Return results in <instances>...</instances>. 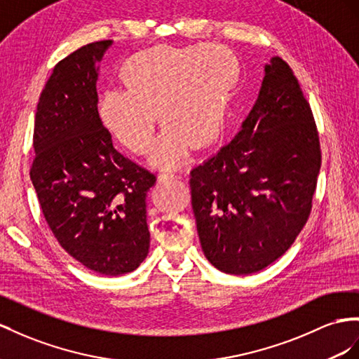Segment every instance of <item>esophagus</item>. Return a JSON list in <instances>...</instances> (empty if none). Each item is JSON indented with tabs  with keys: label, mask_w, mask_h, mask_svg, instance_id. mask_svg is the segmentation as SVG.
Masks as SVG:
<instances>
[{
	"label": "esophagus",
	"mask_w": 359,
	"mask_h": 359,
	"mask_svg": "<svg viewBox=\"0 0 359 359\" xmlns=\"http://www.w3.org/2000/svg\"><path fill=\"white\" fill-rule=\"evenodd\" d=\"M158 179L161 182H167V180H171V179H179V174H176V172H161Z\"/></svg>",
	"instance_id": "esophagus-1"
}]
</instances>
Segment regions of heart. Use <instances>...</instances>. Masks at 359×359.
Instances as JSON below:
<instances>
[{
    "instance_id": "1",
    "label": "heart",
    "mask_w": 359,
    "mask_h": 359,
    "mask_svg": "<svg viewBox=\"0 0 359 359\" xmlns=\"http://www.w3.org/2000/svg\"><path fill=\"white\" fill-rule=\"evenodd\" d=\"M238 74L236 60L222 45L156 47L126 68L127 86H110L100 101L104 126L128 150L150 151L158 114L167 124L156 141L151 163L176 168L191 153L222 133Z\"/></svg>"
}]
</instances>
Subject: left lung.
<instances>
[{"label":"left lung","mask_w":359,"mask_h":359,"mask_svg":"<svg viewBox=\"0 0 359 359\" xmlns=\"http://www.w3.org/2000/svg\"><path fill=\"white\" fill-rule=\"evenodd\" d=\"M320 167L311 106L288 63L273 57L241 130L189 172L208 261L252 274L280 258L311 215Z\"/></svg>","instance_id":"left-lung-1"}]
</instances>
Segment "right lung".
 Masks as SVG:
<instances>
[{"label": "right lung", "instance_id": "right-lung-1", "mask_svg": "<svg viewBox=\"0 0 359 359\" xmlns=\"http://www.w3.org/2000/svg\"><path fill=\"white\" fill-rule=\"evenodd\" d=\"M110 43L83 45L54 67L36 109L30 179L62 249L119 276L149 255L145 196L156 176L115 150L100 119L97 62Z\"/></svg>", "mask_w": 359, "mask_h": 359}]
</instances>
